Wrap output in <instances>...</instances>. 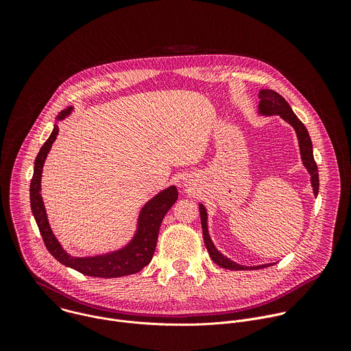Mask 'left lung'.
<instances>
[{
	"mask_svg": "<svg viewBox=\"0 0 351 351\" xmlns=\"http://www.w3.org/2000/svg\"><path fill=\"white\" fill-rule=\"evenodd\" d=\"M260 111L265 115H272V114H279L286 122H289L297 133L298 137V143H300V152H302V158L303 162L306 165V168L308 169V172L311 173V183H313V189H314V194H318V189H319V178H318V168L313 156V143L310 138V134L306 129V126L303 125V122L300 121L294 112L291 111L290 106L287 104L286 99L278 94L274 90H261L260 91ZM199 218H202V226H203V237H204V243L206 247L208 250V254L211 257V260L226 269H232V271H245V269H260V268H265L269 267L271 264L267 265H260V267H243L239 265L230 260H228L226 257H223L218 250L214 247L210 236H208V229H207V211L206 208L199 204Z\"/></svg>",
	"mask_w": 351,
	"mask_h": 351,
	"instance_id": "left-lung-1",
	"label": "left lung"
}]
</instances>
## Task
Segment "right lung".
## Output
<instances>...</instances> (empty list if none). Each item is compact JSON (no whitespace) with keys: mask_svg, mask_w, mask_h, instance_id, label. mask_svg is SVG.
I'll return each mask as SVG.
<instances>
[{"mask_svg":"<svg viewBox=\"0 0 351 351\" xmlns=\"http://www.w3.org/2000/svg\"><path fill=\"white\" fill-rule=\"evenodd\" d=\"M71 107L60 112L58 119L65 118L71 112ZM58 134V126L56 125L51 136L47 138V141L40 148V152L34 161V172L30 182V207L34 215L36 223L38 226L40 234L43 241L57 261L61 264L76 269L77 272L94 276V278H119L125 275H132L141 271L145 265L149 264L156 252V245L158 240V232L161 228V222L169 208L175 204L178 199V190L175 186L161 191L153 199L144 206L138 218V229L134 239L128 244L125 248L119 252L99 256L93 258H75L68 256L62 247L60 245L58 240L51 232V228L48 225L44 204L40 194V180L43 172V164L47 158V154L51 148L54 140Z\"/></svg>","mask_w":351,"mask_h":351,"instance_id":"1","label":"right lung"}]
</instances>
